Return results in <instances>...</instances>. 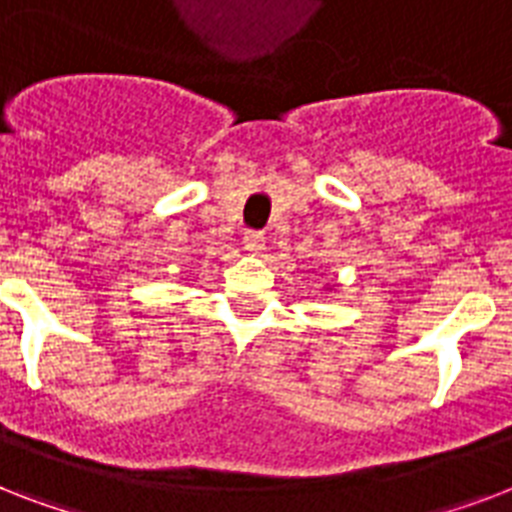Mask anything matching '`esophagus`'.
I'll use <instances>...</instances> for the list:
<instances>
[{"label": "esophagus", "instance_id": "obj_1", "mask_svg": "<svg viewBox=\"0 0 512 512\" xmlns=\"http://www.w3.org/2000/svg\"><path fill=\"white\" fill-rule=\"evenodd\" d=\"M244 249H247L249 255H260L265 249V236L263 233L257 231H249L247 236H244Z\"/></svg>", "mask_w": 512, "mask_h": 512}]
</instances>
